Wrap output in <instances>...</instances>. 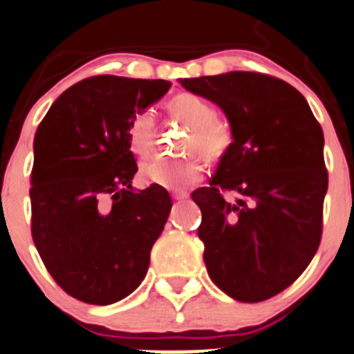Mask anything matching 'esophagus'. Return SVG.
Listing matches in <instances>:
<instances>
[{"label": "esophagus", "instance_id": "esophagus-1", "mask_svg": "<svg viewBox=\"0 0 354 354\" xmlns=\"http://www.w3.org/2000/svg\"><path fill=\"white\" fill-rule=\"evenodd\" d=\"M190 197V194H188V192H183V190H176V192H173V198L174 201H187V198Z\"/></svg>", "mask_w": 354, "mask_h": 354}]
</instances>
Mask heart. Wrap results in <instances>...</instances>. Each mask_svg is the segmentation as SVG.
<instances>
[{
	"label": "heart",
	"mask_w": 354,
	"mask_h": 354,
	"mask_svg": "<svg viewBox=\"0 0 354 354\" xmlns=\"http://www.w3.org/2000/svg\"><path fill=\"white\" fill-rule=\"evenodd\" d=\"M171 114L188 126L183 142L185 152H197L207 160H218L233 143L232 124L214 114V109L204 98L192 93L176 95L167 104ZM156 119L150 111H140L128 128L129 147L140 157H147L153 149ZM204 173L202 160L195 153L169 159L156 157L140 169V178L147 185H159L171 190H183L197 183Z\"/></svg>",
	"instance_id": "1"
}]
</instances>
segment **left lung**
Wrapping results in <instances>:
<instances>
[{
	"label": "left lung",
	"instance_id": "8db88e82",
	"mask_svg": "<svg viewBox=\"0 0 354 354\" xmlns=\"http://www.w3.org/2000/svg\"><path fill=\"white\" fill-rule=\"evenodd\" d=\"M180 84L218 105L233 129L209 187L192 194L209 277L236 301L270 299L299 279L320 245L328 187L322 126L306 98L272 75L233 71Z\"/></svg>",
	"mask_w": 354,
	"mask_h": 354
}]
</instances>
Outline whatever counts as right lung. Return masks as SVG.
<instances>
[{
    "label": "right lung",
    "mask_w": 354,
    "mask_h": 354,
    "mask_svg": "<svg viewBox=\"0 0 354 354\" xmlns=\"http://www.w3.org/2000/svg\"><path fill=\"white\" fill-rule=\"evenodd\" d=\"M169 88L164 79H84L37 126L32 240L55 282L82 303H118L145 279L173 204L162 187H131L128 128Z\"/></svg>",
    "instance_id": "add662e5"
}]
</instances>
